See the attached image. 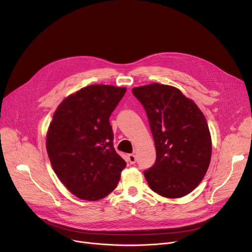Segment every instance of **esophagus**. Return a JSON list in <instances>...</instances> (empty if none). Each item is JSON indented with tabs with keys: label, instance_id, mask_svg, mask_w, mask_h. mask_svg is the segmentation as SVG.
Here are the masks:
<instances>
[{
	"label": "esophagus",
	"instance_id": "34e87169",
	"mask_svg": "<svg viewBox=\"0 0 252 252\" xmlns=\"http://www.w3.org/2000/svg\"><path fill=\"white\" fill-rule=\"evenodd\" d=\"M127 160L130 164H135L136 161H137V157L135 154H128L127 156Z\"/></svg>",
	"mask_w": 252,
	"mask_h": 252
}]
</instances>
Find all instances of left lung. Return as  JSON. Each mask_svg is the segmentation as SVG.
Instances as JSON below:
<instances>
[{"label": "left lung", "mask_w": 252, "mask_h": 252, "mask_svg": "<svg viewBox=\"0 0 252 252\" xmlns=\"http://www.w3.org/2000/svg\"><path fill=\"white\" fill-rule=\"evenodd\" d=\"M131 92L147 113L155 144V163L144 171L149 187L166 198L191 193L205 176L211 157L203 113L175 87L154 83Z\"/></svg>", "instance_id": "obj_1"}]
</instances>
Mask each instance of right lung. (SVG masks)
<instances>
[{"mask_svg":"<svg viewBox=\"0 0 252 252\" xmlns=\"http://www.w3.org/2000/svg\"><path fill=\"white\" fill-rule=\"evenodd\" d=\"M126 88L92 85L65 98L47 134L53 169L73 195L96 201L110 194L126 163L113 147L109 117Z\"/></svg>","mask_w":252,"mask_h":252,"instance_id":"obj_1","label":"right lung"}]
</instances>
